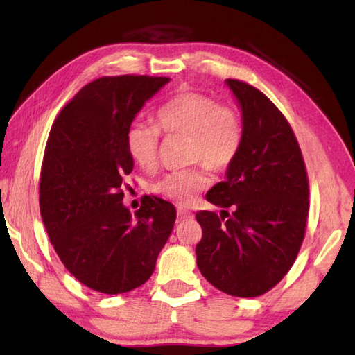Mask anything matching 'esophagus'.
<instances>
[{
	"label": "esophagus",
	"instance_id": "1",
	"mask_svg": "<svg viewBox=\"0 0 355 355\" xmlns=\"http://www.w3.org/2000/svg\"><path fill=\"white\" fill-rule=\"evenodd\" d=\"M177 212H178V216L183 218V220H187V218H192L193 216V214L191 212V210H187L184 207H178Z\"/></svg>",
	"mask_w": 355,
	"mask_h": 355
}]
</instances>
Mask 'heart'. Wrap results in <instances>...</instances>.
<instances>
[{"instance_id": "obj_1", "label": "heart", "mask_w": 355, "mask_h": 355, "mask_svg": "<svg viewBox=\"0 0 355 355\" xmlns=\"http://www.w3.org/2000/svg\"><path fill=\"white\" fill-rule=\"evenodd\" d=\"M155 122L157 126L135 122L128 128V153L143 171H153L158 163L162 132L187 135V157L198 164L166 173L153 183L150 191L180 206H189L210 184L205 166L220 172L236 160L244 137L243 120L229 103L182 92L157 110Z\"/></svg>"}]
</instances>
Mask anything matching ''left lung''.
<instances>
[{"instance_id": "left-lung-1", "label": "left lung", "mask_w": 355, "mask_h": 355, "mask_svg": "<svg viewBox=\"0 0 355 355\" xmlns=\"http://www.w3.org/2000/svg\"><path fill=\"white\" fill-rule=\"evenodd\" d=\"M243 111V145L227 178L206 195L230 209L197 212V263L218 290L258 297L282 281L304 243L310 184L288 120L261 89L227 79Z\"/></svg>"}]
</instances>
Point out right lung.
Listing matches in <instances>:
<instances>
[{
    "instance_id": "right-lung-1",
    "label": "right lung",
    "mask_w": 355,
    "mask_h": 355,
    "mask_svg": "<svg viewBox=\"0 0 355 355\" xmlns=\"http://www.w3.org/2000/svg\"><path fill=\"white\" fill-rule=\"evenodd\" d=\"M169 78L103 76L59 112L45 145L41 216L64 267L88 288L128 293L153 275L177 212L145 195L132 218L123 206L134 168L126 132L135 114Z\"/></svg>"
}]
</instances>
